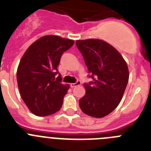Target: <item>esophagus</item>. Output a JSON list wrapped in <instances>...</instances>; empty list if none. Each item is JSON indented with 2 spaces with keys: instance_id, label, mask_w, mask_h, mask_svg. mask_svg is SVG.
Segmentation results:
<instances>
[{
  "instance_id": "obj_1",
  "label": "esophagus",
  "mask_w": 151,
  "mask_h": 151,
  "mask_svg": "<svg viewBox=\"0 0 151 151\" xmlns=\"http://www.w3.org/2000/svg\"><path fill=\"white\" fill-rule=\"evenodd\" d=\"M81 81H79V80H78L76 83H72L70 84V86H71L72 88H75V87H76V86H78V85H81Z\"/></svg>"
}]
</instances>
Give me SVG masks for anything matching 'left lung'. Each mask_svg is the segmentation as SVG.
<instances>
[{
	"mask_svg": "<svg viewBox=\"0 0 151 151\" xmlns=\"http://www.w3.org/2000/svg\"><path fill=\"white\" fill-rule=\"evenodd\" d=\"M87 66L91 82L85 83V96L79 100L82 111L102 118L115 110L129 82V69L121 54L99 39L76 41Z\"/></svg>",
	"mask_w": 151,
	"mask_h": 151,
	"instance_id": "1",
	"label": "left lung"
}]
</instances>
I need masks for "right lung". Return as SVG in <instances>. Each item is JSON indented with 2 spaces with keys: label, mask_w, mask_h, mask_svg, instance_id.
Masks as SVG:
<instances>
[{
  "label": "right lung",
  "mask_w": 151,
  "mask_h": 151,
  "mask_svg": "<svg viewBox=\"0 0 151 151\" xmlns=\"http://www.w3.org/2000/svg\"><path fill=\"white\" fill-rule=\"evenodd\" d=\"M73 40L46 35L35 41L25 52L17 69V83L22 101L38 116L51 115L60 110L69 88L62 84L57 66Z\"/></svg>",
  "instance_id": "add662e5"
}]
</instances>
